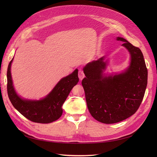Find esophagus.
<instances>
[{
  "instance_id": "1",
  "label": "esophagus",
  "mask_w": 157,
  "mask_h": 157,
  "mask_svg": "<svg viewBox=\"0 0 157 157\" xmlns=\"http://www.w3.org/2000/svg\"><path fill=\"white\" fill-rule=\"evenodd\" d=\"M84 77H85V75H84L83 71L79 70L78 71V78H79V79L82 80L84 78Z\"/></svg>"
}]
</instances>
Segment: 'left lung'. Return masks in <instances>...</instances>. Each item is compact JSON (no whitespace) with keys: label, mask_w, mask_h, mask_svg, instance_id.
Returning a JSON list of instances; mask_svg holds the SVG:
<instances>
[{"label":"left lung","mask_w":157,"mask_h":157,"mask_svg":"<svg viewBox=\"0 0 157 157\" xmlns=\"http://www.w3.org/2000/svg\"><path fill=\"white\" fill-rule=\"evenodd\" d=\"M130 56L129 66L119 73L107 74L108 60L103 56L83 68L82 80L89 112L99 122L113 124L124 121L137 111L143 100L147 84V69L141 50L124 38Z\"/></svg>","instance_id":"8db88e82"}]
</instances>
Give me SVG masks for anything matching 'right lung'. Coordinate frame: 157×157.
<instances>
[{"label":"right lung","mask_w":157,"mask_h":157,"mask_svg":"<svg viewBox=\"0 0 157 157\" xmlns=\"http://www.w3.org/2000/svg\"><path fill=\"white\" fill-rule=\"evenodd\" d=\"M11 60L7 71V91L9 99L16 109L27 119L48 124L58 120L63 113L62 106L72 88L78 82V69L61 78L46 96L36 100L20 97L13 87L11 75Z\"/></svg>","instance_id":"right-lung-1"}]
</instances>
